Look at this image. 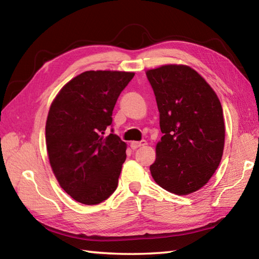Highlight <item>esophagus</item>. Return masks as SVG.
Segmentation results:
<instances>
[{
	"mask_svg": "<svg viewBox=\"0 0 259 259\" xmlns=\"http://www.w3.org/2000/svg\"><path fill=\"white\" fill-rule=\"evenodd\" d=\"M147 145V141L146 140H141V141H131L130 142V147L131 149H138L140 147H144Z\"/></svg>",
	"mask_w": 259,
	"mask_h": 259,
	"instance_id": "34e87169",
	"label": "esophagus"
}]
</instances>
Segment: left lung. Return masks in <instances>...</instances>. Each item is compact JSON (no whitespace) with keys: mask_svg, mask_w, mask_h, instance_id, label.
Here are the masks:
<instances>
[{"mask_svg":"<svg viewBox=\"0 0 259 259\" xmlns=\"http://www.w3.org/2000/svg\"><path fill=\"white\" fill-rule=\"evenodd\" d=\"M163 136L150 172L172 194L186 196L205 186L221 163L225 123L221 101L202 76L187 65L148 70Z\"/></svg>","mask_w":259,"mask_h":259,"instance_id":"left-lung-1","label":"left lung"}]
</instances>
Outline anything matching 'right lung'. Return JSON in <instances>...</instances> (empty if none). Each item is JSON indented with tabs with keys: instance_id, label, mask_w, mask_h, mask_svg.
I'll use <instances>...</instances> for the list:
<instances>
[{
	"instance_id": "obj_1",
	"label": "right lung",
	"mask_w": 259,
	"mask_h": 259,
	"mask_svg": "<svg viewBox=\"0 0 259 259\" xmlns=\"http://www.w3.org/2000/svg\"><path fill=\"white\" fill-rule=\"evenodd\" d=\"M134 75L85 71L51 103L46 124L49 160L59 185L78 202L98 205L117 189L126 145L117 135H104L115 102Z\"/></svg>"
}]
</instances>
